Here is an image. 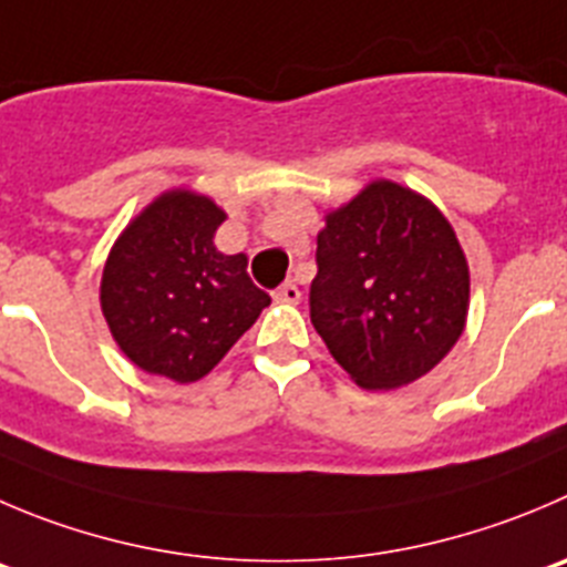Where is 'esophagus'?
<instances>
[{
    "label": "esophagus",
    "mask_w": 567,
    "mask_h": 567,
    "mask_svg": "<svg viewBox=\"0 0 567 567\" xmlns=\"http://www.w3.org/2000/svg\"><path fill=\"white\" fill-rule=\"evenodd\" d=\"M272 300H275V303H298V300H300L298 284H292V280L280 284V287L272 292Z\"/></svg>",
    "instance_id": "34e87169"
}]
</instances>
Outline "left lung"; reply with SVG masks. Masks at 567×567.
<instances>
[{
  "instance_id": "1",
  "label": "left lung",
  "mask_w": 567,
  "mask_h": 567,
  "mask_svg": "<svg viewBox=\"0 0 567 567\" xmlns=\"http://www.w3.org/2000/svg\"><path fill=\"white\" fill-rule=\"evenodd\" d=\"M309 303L317 333L361 390H398L462 337L471 269L429 197L373 181L326 214Z\"/></svg>"
}]
</instances>
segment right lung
I'll use <instances>...</instances> for the list:
<instances>
[{
	"label": "right lung",
	"instance_id": "add662e5",
	"mask_svg": "<svg viewBox=\"0 0 567 567\" xmlns=\"http://www.w3.org/2000/svg\"><path fill=\"white\" fill-rule=\"evenodd\" d=\"M225 219L206 194L169 188L113 241L100 284L102 317L144 373L199 381L269 306L247 275L245 252L225 256L214 245Z\"/></svg>",
	"mask_w": 567,
	"mask_h": 567
}]
</instances>
